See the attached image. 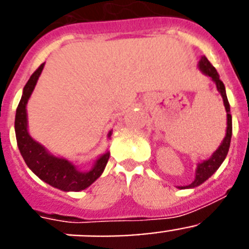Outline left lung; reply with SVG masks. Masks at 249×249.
<instances>
[{"mask_svg":"<svg viewBox=\"0 0 249 249\" xmlns=\"http://www.w3.org/2000/svg\"><path fill=\"white\" fill-rule=\"evenodd\" d=\"M198 68L201 70L202 73H204L206 76L211 77L213 82L215 83V87H217V91L221 93L222 98H223V105L226 112H227V129H226V136H224L223 141L221 142L219 147L213 152V155L211 156L208 160H204L203 162L197 164V168H196V177L195 181L192 182L188 186L184 187H178V188H195V187H198L199 184H202L203 182H206L213 173L219 168L223 160H226L228 153V149H230L231 144V138H232V116H231V108H230V102L227 100V94H226V87H224L223 82L219 80L218 72L215 71V68L211 65V62L207 59L206 56H202L198 62Z\"/></svg>","mask_w":249,"mask_h":249,"instance_id":"obj_1","label":"left lung"}]
</instances>
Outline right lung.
Returning a JSON list of instances; mask_svg holds the SVG:
<instances>
[{
  "label": "right lung",
  "instance_id": "right-lung-1",
  "mask_svg": "<svg viewBox=\"0 0 249 249\" xmlns=\"http://www.w3.org/2000/svg\"><path fill=\"white\" fill-rule=\"evenodd\" d=\"M45 63L39 66L32 73L23 87L21 101L16 109L15 132L17 146L28 168L43 182L65 192H80L91 186L103 173L108 162L109 152H106L94 160L89 171H80L72 162L63 157L52 155L45 146L38 143L30 136L27 121V102L34 92L39 76L42 73ZM112 132L108 133L111 137Z\"/></svg>",
  "mask_w": 249,
  "mask_h": 249
}]
</instances>
